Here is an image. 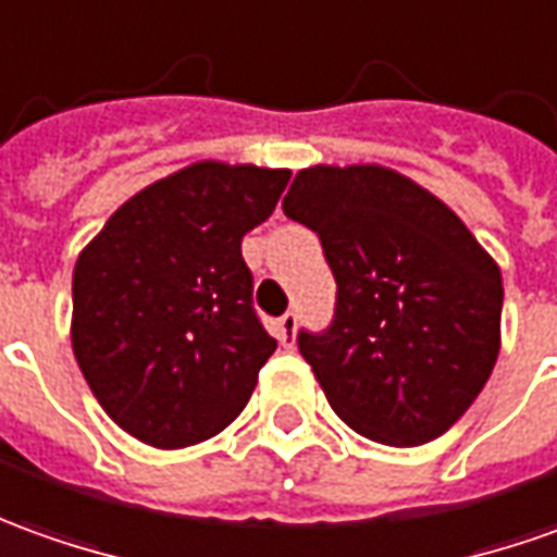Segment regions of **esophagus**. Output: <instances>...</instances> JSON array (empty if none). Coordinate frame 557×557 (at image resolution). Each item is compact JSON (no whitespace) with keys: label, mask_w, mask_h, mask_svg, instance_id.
<instances>
[{"label":"esophagus","mask_w":557,"mask_h":557,"mask_svg":"<svg viewBox=\"0 0 557 557\" xmlns=\"http://www.w3.org/2000/svg\"><path fill=\"white\" fill-rule=\"evenodd\" d=\"M275 336L285 348H294V343H297V315L294 312H287L275 321Z\"/></svg>","instance_id":"obj_1"}]
</instances>
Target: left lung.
Wrapping results in <instances>:
<instances>
[{
  "label": "left lung",
  "instance_id": "obj_1",
  "mask_svg": "<svg viewBox=\"0 0 557 557\" xmlns=\"http://www.w3.org/2000/svg\"><path fill=\"white\" fill-rule=\"evenodd\" d=\"M282 209L321 236L339 287L333 324L297 339L333 412L382 446L443 436L500 355L497 260L443 199L379 163L300 169Z\"/></svg>",
  "mask_w": 557,
  "mask_h": 557
}]
</instances>
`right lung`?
<instances>
[{"label":"right lung","mask_w":557,"mask_h":557,"mask_svg":"<svg viewBox=\"0 0 557 557\" xmlns=\"http://www.w3.org/2000/svg\"><path fill=\"white\" fill-rule=\"evenodd\" d=\"M287 178L197 160L126 199L81 248L72 351L106 416L145 446L206 443L251 400L275 339L251 309L242 236Z\"/></svg>","instance_id":"right-lung-1"}]
</instances>
